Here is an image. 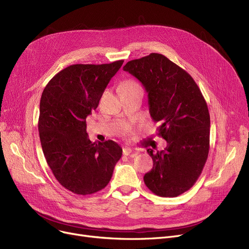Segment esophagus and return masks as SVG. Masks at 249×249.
<instances>
[{
	"label": "esophagus",
	"mask_w": 249,
	"mask_h": 249,
	"mask_svg": "<svg viewBox=\"0 0 249 249\" xmlns=\"http://www.w3.org/2000/svg\"><path fill=\"white\" fill-rule=\"evenodd\" d=\"M132 153V149L130 147H123V154L124 155H130Z\"/></svg>",
	"instance_id": "esophagus-1"
}]
</instances>
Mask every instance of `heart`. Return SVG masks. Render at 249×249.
I'll use <instances>...</instances> for the list:
<instances>
[{"mask_svg":"<svg viewBox=\"0 0 249 249\" xmlns=\"http://www.w3.org/2000/svg\"><path fill=\"white\" fill-rule=\"evenodd\" d=\"M134 87H140V86L134 81L128 80V81H125V82L122 83L120 89H129V88H134Z\"/></svg>","mask_w":249,"mask_h":249,"instance_id":"1","label":"heart"}]
</instances>
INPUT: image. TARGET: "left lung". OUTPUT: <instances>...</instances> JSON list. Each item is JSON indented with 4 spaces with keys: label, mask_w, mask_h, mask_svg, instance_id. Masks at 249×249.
<instances>
[{
    "label": "left lung",
    "mask_w": 249,
    "mask_h": 249,
    "mask_svg": "<svg viewBox=\"0 0 249 249\" xmlns=\"http://www.w3.org/2000/svg\"><path fill=\"white\" fill-rule=\"evenodd\" d=\"M123 70L134 75L148 94L149 113L160 122L164 150L147 149L153 167L146 187L160 197H178L199 178L210 148V115L194 78L162 54L128 61Z\"/></svg>",
    "instance_id": "1"
}]
</instances>
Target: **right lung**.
Listing matches in <instances>:
<instances>
[{
	"label": "right lung",
	"mask_w": 249,
	"mask_h": 249,
	"mask_svg": "<svg viewBox=\"0 0 249 249\" xmlns=\"http://www.w3.org/2000/svg\"><path fill=\"white\" fill-rule=\"evenodd\" d=\"M124 60L72 64L51 78L40 100L38 130L46 162L59 184L76 195L106 187L122 148L113 140L91 142L86 119Z\"/></svg>",
	"instance_id": "right-lung-1"
}]
</instances>
